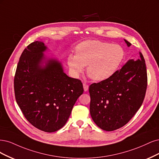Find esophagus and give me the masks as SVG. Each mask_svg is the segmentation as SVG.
Returning a JSON list of instances; mask_svg holds the SVG:
<instances>
[{
	"label": "esophagus",
	"instance_id": "34e87169",
	"mask_svg": "<svg viewBox=\"0 0 159 159\" xmlns=\"http://www.w3.org/2000/svg\"><path fill=\"white\" fill-rule=\"evenodd\" d=\"M83 88H84V90L85 92H86L87 90H89V85H87L86 84L84 83V84H83Z\"/></svg>",
	"mask_w": 159,
	"mask_h": 159
}]
</instances>
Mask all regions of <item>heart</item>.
Here are the masks:
<instances>
[{
    "instance_id": "1",
    "label": "heart",
    "mask_w": 159,
    "mask_h": 159,
    "mask_svg": "<svg viewBox=\"0 0 159 159\" xmlns=\"http://www.w3.org/2000/svg\"><path fill=\"white\" fill-rule=\"evenodd\" d=\"M76 54L70 53L67 58L70 72L75 77L84 72L96 81H103L110 78L119 69L125 57V52L117 44L88 40L76 47Z\"/></svg>"
}]
</instances>
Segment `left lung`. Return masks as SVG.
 Segmentation results:
<instances>
[{
    "instance_id": "8db88e82",
    "label": "left lung",
    "mask_w": 159,
    "mask_h": 159,
    "mask_svg": "<svg viewBox=\"0 0 159 159\" xmlns=\"http://www.w3.org/2000/svg\"><path fill=\"white\" fill-rule=\"evenodd\" d=\"M139 55L136 61L128 60L110 78L90 86V113L102 129L111 131L124 126L141 106L147 75L144 57L141 52Z\"/></svg>"
}]
</instances>
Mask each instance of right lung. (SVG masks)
I'll list each match as a JSON object with an SVG mask.
<instances>
[{
  "label": "right lung",
  "mask_w": 159,
  "mask_h": 159,
  "mask_svg": "<svg viewBox=\"0 0 159 159\" xmlns=\"http://www.w3.org/2000/svg\"><path fill=\"white\" fill-rule=\"evenodd\" d=\"M46 50L40 41L24 50L14 84L15 98L25 118L38 129L52 133L65 125L84 89L80 80L64 73L61 61L46 57Z\"/></svg>",
  "instance_id": "add662e5"
}]
</instances>
